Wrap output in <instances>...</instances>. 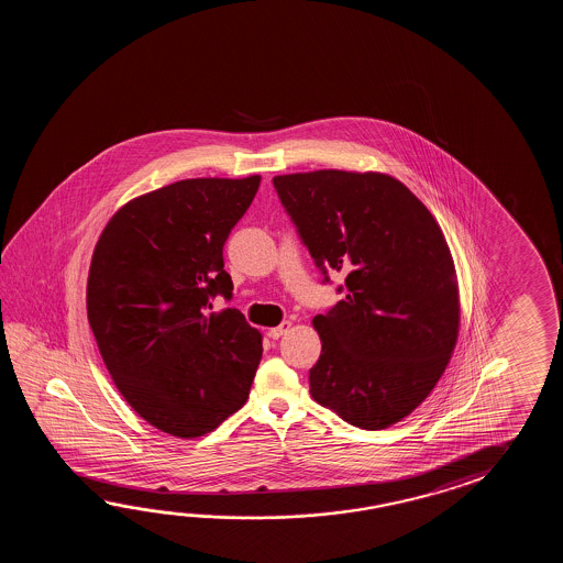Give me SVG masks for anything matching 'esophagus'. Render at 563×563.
Here are the masks:
<instances>
[{
    "instance_id": "esophagus-1",
    "label": "esophagus",
    "mask_w": 563,
    "mask_h": 563,
    "mask_svg": "<svg viewBox=\"0 0 563 563\" xmlns=\"http://www.w3.org/2000/svg\"><path fill=\"white\" fill-rule=\"evenodd\" d=\"M289 328H291V322L286 320V322L282 323V325L272 328V330L267 332V335H269V338H274V340H277V338H282V335L287 334V332H289Z\"/></svg>"
}]
</instances>
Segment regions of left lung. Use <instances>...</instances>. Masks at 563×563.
Listing matches in <instances>:
<instances>
[{
  "instance_id": "8db88e82",
  "label": "left lung",
  "mask_w": 563,
  "mask_h": 563,
  "mask_svg": "<svg viewBox=\"0 0 563 563\" xmlns=\"http://www.w3.org/2000/svg\"><path fill=\"white\" fill-rule=\"evenodd\" d=\"M274 187L316 267L346 274L344 299L311 320L322 340L311 398L360 429L400 422L431 395L459 338L443 231L386 173L322 168L277 175Z\"/></svg>"
}]
</instances>
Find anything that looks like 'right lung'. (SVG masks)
Segmentation results:
<instances>
[{
    "instance_id": "obj_1",
    "label": "right lung",
    "mask_w": 563,
    "mask_h": 563,
    "mask_svg": "<svg viewBox=\"0 0 563 563\" xmlns=\"http://www.w3.org/2000/svg\"><path fill=\"white\" fill-rule=\"evenodd\" d=\"M260 175L177 180L110 217L96 241L86 310L110 378L158 431L195 439L240 410L262 360V332L231 298L223 245Z\"/></svg>"
}]
</instances>
